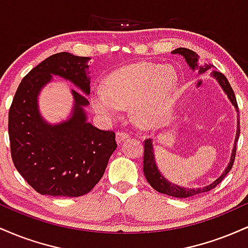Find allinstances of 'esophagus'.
Masks as SVG:
<instances>
[{"mask_svg":"<svg viewBox=\"0 0 248 248\" xmlns=\"http://www.w3.org/2000/svg\"><path fill=\"white\" fill-rule=\"evenodd\" d=\"M127 139H129V135H128L127 133H124V132L116 133V142H118V143H121V142L127 140Z\"/></svg>","mask_w":248,"mask_h":248,"instance_id":"34e87169","label":"esophagus"}]
</instances>
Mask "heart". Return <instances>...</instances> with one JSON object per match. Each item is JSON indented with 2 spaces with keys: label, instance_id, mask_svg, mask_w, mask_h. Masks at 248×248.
Returning a JSON list of instances; mask_svg holds the SVG:
<instances>
[{
  "label": "heart",
  "instance_id": "heart-1",
  "mask_svg": "<svg viewBox=\"0 0 248 248\" xmlns=\"http://www.w3.org/2000/svg\"><path fill=\"white\" fill-rule=\"evenodd\" d=\"M177 76L171 67L140 62L113 71L104 88L92 94V106L105 120H114L122 107L142 126H156L168 118Z\"/></svg>",
  "mask_w": 248,
  "mask_h": 248
}]
</instances>
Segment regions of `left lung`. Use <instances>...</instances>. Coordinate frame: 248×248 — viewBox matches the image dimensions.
<instances>
[{
    "instance_id": "left-lung-1",
    "label": "left lung",
    "mask_w": 248,
    "mask_h": 248,
    "mask_svg": "<svg viewBox=\"0 0 248 248\" xmlns=\"http://www.w3.org/2000/svg\"><path fill=\"white\" fill-rule=\"evenodd\" d=\"M172 53H177V55L183 56L186 58V61L187 62L190 67L192 70L199 69V73L205 72L206 70H209L210 65H204V66H201L198 65V56L195 51L186 49V47H178V49L173 50ZM212 76L217 79L219 85H220L223 91L227 94V98L230 99V101L232 102V105L237 108L238 110V104H237V99H235L234 92H233L231 85H230L229 80L226 79L223 73L220 72H213ZM239 112V110H238ZM239 134H240V124L238 121V130H237V136H235V142H234V147H233L232 150V155H231V160H230L229 166H227L225 171L221 173V176L216 179L215 182L209 186H204V187H198V189H186V187H182L179 186H176V184L170 183L168 179H166L163 176L161 175V172L158 171L157 166H156L155 158H154V149H153V142L150 139H147L144 141V155H143V173L144 177L148 181V183L152 186L156 191L164 193V195L168 196H172V197H177V198H187V197H192V196L199 195V193L203 192H207L210 190L215 189L216 186L220 183L221 181L225 178V176L230 172V170L232 169L233 163H234V158H235V152H237V142L239 139Z\"/></svg>"
}]
</instances>
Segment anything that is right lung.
Returning a JSON list of instances; mask_svg holds the SVG:
<instances>
[{"label": "right lung", "mask_w": 248, "mask_h": 248, "mask_svg": "<svg viewBox=\"0 0 248 248\" xmlns=\"http://www.w3.org/2000/svg\"><path fill=\"white\" fill-rule=\"evenodd\" d=\"M88 57L69 52L50 56L22 79L9 109L10 152L14 166L37 192L58 197L86 195L104 176L116 149L115 133L87 122V98L72 90V115L50 124L39 114V92L52 76L70 80L85 94L91 92L86 75Z\"/></svg>", "instance_id": "add662e5"}]
</instances>
